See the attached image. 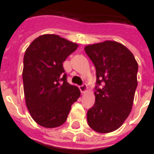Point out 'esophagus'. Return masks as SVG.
Instances as JSON below:
<instances>
[{
    "mask_svg": "<svg viewBox=\"0 0 154 154\" xmlns=\"http://www.w3.org/2000/svg\"><path fill=\"white\" fill-rule=\"evenodd\" d=\"M79 89H80L82 93H85L87 90V85H86V84H82V85H81V86H79Z\"/></svg>",
    "mask_w": 154,
    "mask_h": 154,
    "instance_id": "1",
    "label": "esophagus"
}]
</instances>
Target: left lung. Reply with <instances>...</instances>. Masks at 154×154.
Here are the masks:
<instances>
[{"label":"left lung","instance_id":"1","mask_svg":"<svg viewBox=\"0 0 154 154\" xmlns=\"http://www.w3.org/2000/svg\"><path fill=\"white\" fill-rule=\"evenodd\" d=\"M85 52L97 72L96 101L87 111V122L98 133L112 132L122 125L132 109L138 63L125 46L115 41L87 45Z\"/></svg>","mask_w":154,"mask_h":154}]
</instances>
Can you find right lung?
I'll return each instance as SVG.
<instances>
[{
    "instance_id": "right-lung-1",
    "label": "right lung",
    "mask_w": 154,
    "mask_h": 154,
    "mask_svg": "<svg viewBox=\"0 0 154 154\" xmlns=\"http://www.w3.org/2000/svg\"><path fill=\"white\" fill-rule=\"evenodd\" d=\"M77 44L56 35H41L32 42L24 56L23 83L25 102L39 125H62L80 91L67 81L63 63L77 48Z\"/></svg>"
}]
</instances>
